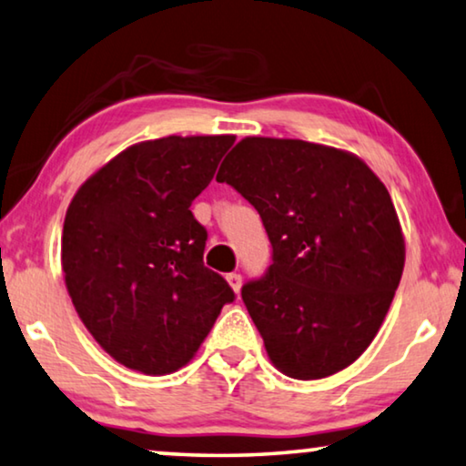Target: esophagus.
I'll return each mask as SVG.
<instances>
[{
  "label": "esophagus",
  "mask_w": 466,
  "mask_h": 466,
  "mask_svg": "<svg viewBox=\"0 0 466 466\" xmlns=\"http://www.w3.org/2000/svg\"><path fill=\"white\" fill-rule=\"evenodd\" d=\"M227 281H228V286L233 288V292L239 294V289H241V275L239 273H228L227 275Z\"/></svg>",
  "instance_id": "esophagus-1"
}]
</instances>
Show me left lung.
I'll use <instances>...</instances> for the list:
<instances>
[{
	"mask_svg": "<svg viewBox=\"0 0 466 466\" xmlns=\"http://www.w3.org/2000/svg\"><path fill=\"white\" fill-rule=\"evenodd\" d=\"M260 214L271 265L241 288L275 368L326 379L368 349L403 273L401 227L379 177L355 155L307 140L244 138L222 161Z\"/></svg>",
	"mask_w": 466,
	"mask_h": 466,
	"instance_id": "left-lung-1",
	"label": "left lung"
}]
</instances>
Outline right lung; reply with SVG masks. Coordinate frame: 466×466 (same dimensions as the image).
Instances as JSON below:
<instances>
[{"instance_id":"obj_1","label":"right lung","mask_w":466,"mask_h":466,"mask_svg":"<svg viewBox=\"0 0 466 466\" xmlns=\"http://www.w3.org/2000/svg\"><path fill=\"white\" fill-rule=\"evenodd\" d=\"M235 137L134 145L87 178L63 227V271L84 326L143 374L183 368L235 300L204 265L208 231L191 204Z\"/></svg>"}]
</instances>
